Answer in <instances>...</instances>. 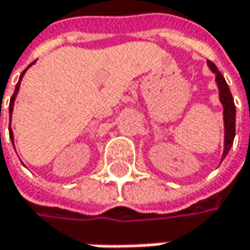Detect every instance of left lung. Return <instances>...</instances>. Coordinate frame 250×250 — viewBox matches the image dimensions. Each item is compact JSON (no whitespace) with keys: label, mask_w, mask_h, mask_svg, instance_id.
Listing matches in <instances>:
<instances>
[{"label":"left lung","mask_w":250,"mask_h":250,"mask_svg":"<svg viewBox=\"0 0 250 250\" xmlns=\"http://www.w3.org/2000/svg\"><path fill=\"white\" fill-rule=\"evenodd\" d=\"M208 67L211 71L215 74V82L218 84L219 90V101L224 106V126H225V139H224V153H222V159L228 155L229 149L232 147L233 144V138H235V118H236V109H235V104H233V98L229 91V87L225 82L224 76L219 73L217 66L212 62H207Z\"/></svg>","instance_id":"left-lung-1"}]
</instances>
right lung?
I'll return each instance as SVG.
<instances>
[{
    "label": "right lung",
    "mask_w": 250,
    "mask_h": 250,
    "mask_svg": "<svg viewBox=\"0 0 250 250\" xmlns=\"http://www.w3.org/2000/svg\"><path fill=\"white\" fill-rule=\"evenodd\" d=\"M33 63H35V62H33ZM33 63H32V64H33ZM25 71H26V70H25ZM25 71H22V74H21V77H19V82L17 83L15 91H14V94H12V97H11V101H9V115H12V111H14V103H15V98H17V95H18L19 85H21V82H22V77H23ZM9 138H11V141H14V133H12L11 126H9ZM12 145H14V142H12Z\"/></svg>",
    "instance_id": "right-lung-1"
}]
</instances>
